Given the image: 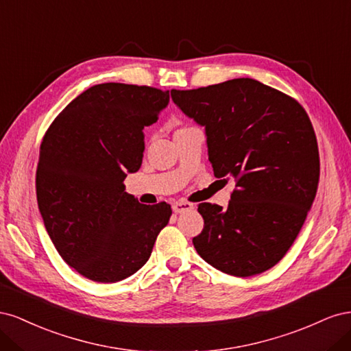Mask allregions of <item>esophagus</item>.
<instances>
[{
  "label": "esophagus",
  "instance_id": "1",
  "mask_svg": "<svg viewBox=\"0 0 351 351\" xmlns=\"http://www.w3.org/2000/svg\"><path fill=\"white\" fill-rule=\"evenodd\" d=\"M173 209L176 214H183V212H186V210H192L193 204H190V202H186V200H178L173 205Z\"/></svg>",
  "mask_w": 351,
  "mask_h": 351
}]
</instances>
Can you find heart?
<instances>
[{
    "label": "heart",
    "mask_w": 351,
    "mask_h": 351,
    "mask_svg": "<svg viewBox=\"0 0 351 351\" xmlns=\"http://www.w3.org/2000/svg\"><path fill=\"white\" fill-rule=\"evenodd\" d=\"M182 129H184V127H182ZM178 130H180V129H178Z\"/></svg>",
    "instance_id": "heart-1"
}]
</instances>
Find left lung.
I'll return each instance as SVG.
<instances>
[{
    "label": "left lung",
    "instance_id": "obj_1",
    "mask_svg": "<svg viewBox=\"0 0 351 351\" xmlns=\"http://www.w3.org/2000/svg\"><path fill=\"white\" fill-rule=\"evenodd\" d=\"M190 119L205 125L217 178H234L228 206L204 202L193 237L212 267L252 277L289 252L319 182V151L309 115L294 98L249 77L171 90Z\"/></svg>",
    "mask_w": 351,
    "mask_h": 351
}]
</instances>
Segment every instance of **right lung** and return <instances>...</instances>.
Instances as JSON below:
<instances>
[{"label":"right lung","mask_w":351,"mask_h":351,"mask_svg":"<svg viewBox=\"0 0 351 351\" xmlns=\"http://www.w3.org/2000/svg\"><path fill=\"white\" fill-rule=\"evenodd\" d=\"M169 90L124 83L95 84L45 132L36 197L60 256L97 282L139 271L171 217V205H142L124 192L142 165L143 129L158 121Z\"/></svg>","instance_id":"add662e5"}]
</instances>
